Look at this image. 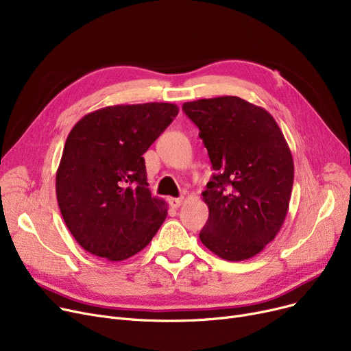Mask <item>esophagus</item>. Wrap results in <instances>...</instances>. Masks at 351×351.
Masks as SVG:
<instances>
[{"label":"esophagus","mask_w":351,"mask_h":351,"mask_svg":"<svg viewBox=\"0 0 351 351\" xmlns=\"http://www.w3.org/2000/svg\"><path fill=\"white\" fill-rule=\"evenodd\" d=\"M168 202H169L171 208H173V209H178V208L182 205L183 199H182V197H169V199H168Z\"/></svg>","instance_id":"esophagus-1"}]
</instances>
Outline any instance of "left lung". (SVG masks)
Here are the masks:
<instances>
[{
  "label": "left lung",
  "mask_w": 351,
  "mask_h": 351,
  "mask_svg": "<svg viewBox=\"0 0 351 351\" xmlns=\"http://www.w3.org/2000/svg\"><path fill=\"white\" fill-rule=\"evenodd\" d=\"M199 128L215 175L202 192L209 219L199 237L229 262L261 253L282 229L294 163L278 122L262 106L217 97L182 106Z\"/></svg>",
  "instance_id": "obj_1"
}]
</instances>
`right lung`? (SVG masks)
I'll list each match as a JSON object with an SVG mask.
<instances>
[{
  "label": "right lung",
  "mask_w": 351,
  "mask_h": 351,
  "mask_svg": "<svg viewBox=\"0 0 351 351\" xmlns=\"http://www.w3.org/2000/svg\"><path fill=\"white\" fill-rule=\"evenodd\" d=\"M178 112L169 102L105 106L71 129L55 188L64 222L86 252L121 262L156 234L168 205L147 188L143 154Z\"/></svg>",
  "instance_id": "obj_1"
}]
</instances>
